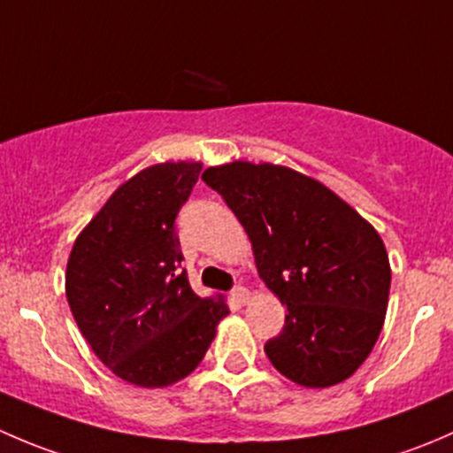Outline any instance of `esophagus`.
<instances>
[{"label": "esophagus", "instance_id": "1", "mask_svg": "<svg viewBox=\"0 0 453 453\" xmlns=\"http://www.w3.org/2000/svg\"><path fill=\"white\" fill-rule=\"evenodd\" d=\"M232 298H234L239 304H245V303H250L252 294H250L245 287H234V291H232Z\"/></svg>", "mask_w": 453, "mask_h": 453}]
</instances>
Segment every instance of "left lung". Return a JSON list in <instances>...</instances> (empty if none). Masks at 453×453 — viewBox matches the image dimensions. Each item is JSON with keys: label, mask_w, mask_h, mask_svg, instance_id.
Listing matches in <instances>:
<instances>
[{"label": "left lung", "mask_w": 453, "mask_h": 453, "mask_svg": "<svg viewBox=\"0 0 453 453\" xmlns=\"http://www.w3.org/2000/svg\"><path fill=\"white\" fill-rule=\"evenodd\" d=\"M245 227L258 276L287 304L269 362L304 388L349 379L383 328L390 260L372 226L313 177L280 164L236 159L205 168Z\"/></svg>", "instance_id": "obj_1"}]
</instances>
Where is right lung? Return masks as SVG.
Segmentation results:
<instances>
[{
  "label": "right lung",
  "instance_id": "add662e5",
  "mask_svg": "<svg viewBox=\"0 0 453 453\" xmlns=\"http://www.w3.org/2000/svg\"><path fill=\"white\" fill-rule=\"evenodd\" d=\"M201 162H164L127 180L74 241L65 296L81 333L116 377L166 388L208 353L226 298H199L186 272L175 217Z\"/></svg>",
  "mask_w": 453,
  "mask_h": 453
}]
</instances>
